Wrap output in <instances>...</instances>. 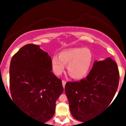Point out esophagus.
<instances>
[{
  "mask_svg": "<svg viewBox=\"0 0 126 126\" xmlns=\"http://www.w3.org/2000/svg\"><path fill=\"white\" fill-rule=\"evenodd\" d=\"M62 86H63V87H65V83H66V81H62Z\"/></svg>",
  "mask_w": 126,
  "mask_h": 126,
  "instance_id": "esophagus-1",
  "label": "esophagus"
}]
</instances>
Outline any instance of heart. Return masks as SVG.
Masks as SVG:
<instances>
[{"mask_svg":"<svg viewBox=\"0 0 126 126\" xmlns=\"http://www.w3.org/2000/svg\"><path fill=\"white\" fill-rule=\"evenodd\" d=\"M93 61L91 51L86 48H75L61 52L59 57L53 56L51 65L52 71L56 76L64 72L67 65V71L73 78H84L90 71Z\"/></svg>","mask_w":126,"mask_h":126,"instance_id":"heart-1","label":"heart"}]
</instances>
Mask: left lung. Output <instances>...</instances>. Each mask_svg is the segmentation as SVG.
<instances>
[{
    "label": "left lung",
    "instance_id": "1",
    "mask_svg": "<svg viewBox=\"0 0 126 126\" xmlns=\"http://www.w3.org/2000/svg\"><path fill=\"white\" fill-rule=\"evenodd\" d=\"M119 81L116 62L107 57L103 61H94L84 79L67 82L65 92L73 117L84 123L102 112L115 96Z\"/></svg>",
    "mask_w": 126,
    "mask_h": 126
}]
</instances>
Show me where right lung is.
<instances>
[{
    "label": "right lung",
    "instance_id": "1",
    "mask_svg": "<svg viewBox=\"0 0 126 126\" xmlns=\"http://www.w3.org/2000/svg\"><path fill=\"white\" fill-rule=\"evenodd\" d=\"M50 56L39 45L28 44L13 57L10 90L16 104L41 122L54 115L55 102L63 92L62 81L52 73Z\"/></svg>",
    "mask_w": 126,
    "mask_h": 126
}]
</instances>
